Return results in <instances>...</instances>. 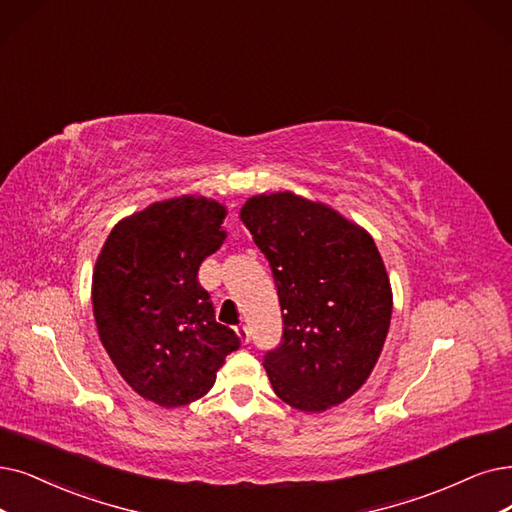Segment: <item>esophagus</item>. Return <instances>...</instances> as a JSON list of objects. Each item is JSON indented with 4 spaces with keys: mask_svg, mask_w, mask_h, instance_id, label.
Masks as SVG:
<instances>
[{
    "mask_svg": "<svg viewBox=\"0 0 512 512\" xmlns=\"http://www.w3.org/2000/svg\"><path fill=\"white\" fill-rule=\"evenodd\" d=\"M235 332H237V336H239V340L243 342V344H248L250 342V330L245 325H239V327H235Z\"/></svg>",
    "mask_w": 512,
    "mask_h": 512,
    "instance_id": "34e87169",
    "label": "esophagus"
}]
</instances>
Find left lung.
<instances>
[{
	"label": "left lung",
	"mask_w": 512,
	"mask_h": 512,
	"mask_svg": "<svg viewBox=\"0 0 512 512\" xmlns=\"http://www.w3.org/2000/svg\"><path fill=\"white\" fill-rule=\"evenodd\" d=\"M241 220L267 256L283 336L264 355L281 401L323 412L355 395L382 353L393 292L372 235L321 201L254 195Z\"/></svg>",
	"instance_id": "left-lung-1"
}]
</instances>
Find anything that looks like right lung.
I'll return each mask as SVG.
<instances>
[{
	"instance_id": "1",
	"label": "right lung",
	"mask_w": 512,
	"mask_h": 512,
	"mask_svg": "<svg viewBox=\"0 0 512 512\" xmlns=\"http://www.w3.org/2000/svg\"><path fill=\"white\" fill-rule=\"evenodd\" d=\"M214 199L182 195L115 224L92 275L98 336L117 372L161 407L206 395L229 353L231 327L214 317L197 271L227 231Z\"/></svg>"
}]
</instances>
